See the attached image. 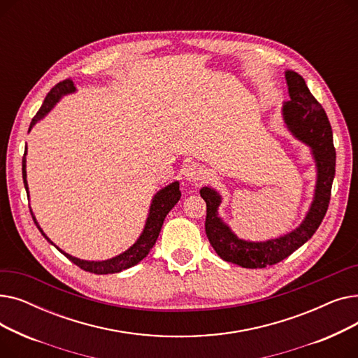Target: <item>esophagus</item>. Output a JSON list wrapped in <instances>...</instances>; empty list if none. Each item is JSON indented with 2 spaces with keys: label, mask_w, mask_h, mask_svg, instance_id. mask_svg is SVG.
<instances>
[{
  "label": "esophagus",
  "mask_w": 358,
  "mask_h": 358,
  "mask_svg": "<svg viewBox=\"0 0 358 358\" xmlns=\"http://www.w3.org/2000/svg\"><path fill=\"white\" fill-rule=\"evenodd\" d=\"M184 176H185V180H189L192 182H200L206 178V173L201 165L199 164H192L185 168L184 171Z\"/></svg>",
  "instance_id": "esophagus-1"
}]
</instances>
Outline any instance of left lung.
Masks as SVG:
<instances>
[{
    "instance_id": "8db88e82",
    "label": "left lung",
    "mask_w": 358,
    "mask_h": 358,
    "mask_svg": "<svg viewBox=\"0 0 358 358\" xmlns=\"http://www.w3.org/2000/svg\"><path fill=\"white\" fill-rule=\"evenodd\" d=\"M290 100L285 104V119L290 130L312 149L317 165V184L315 200L302 224L293 232L267 242H247L238 239L231 229L217 217L219 194L203 187L200 196L206 201V235L217 255L243 268H264L283 261L313 236L324 220L331 200V189L335 176V148L332 129L327 113L309 91L305 80L297 72L287 71Z\"/></svg>"
}]
</instances>
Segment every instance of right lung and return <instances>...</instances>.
I'll list each match as a JSON object with an SVG mask.
<instances>
[{
    "mask_svg": "<svg viewBox=\"0 0 358 358\" xmlns=\"http://www.w3.org/2000/svg\"><path fill=\"white\" fill-rule=\"evenodd\" d=\"M72 91H75L72 80H64V81L56 84L48 92V96H46L45 101H43L42 107L39 108V111L36 113V116L31 119L29 130L33 127V124L37 120L42 119L46 115V113L55 106L56 101H58L64 96V94H68V92H72ZM26 152H27V148L24 150V155H23V161L22 162H23V181H24L26 192L29 193V190H27V181H26ZM180 197H181V192H180V184L177 181L173 182V184H169L168 187H165V189H162L159 193H157L154 200H152V204H150L149 216H148L145 229H143L141 238L134 243V247H130L127 251H124L123 254H120V255H117L115 258L107 259V261H99V262L97 261H84V259H78V258H75L72 255L65 254L58 247H56V248H58L69 261H72L75 266H78L81 270L88 271V273H94V274H115V273H119L122 270H126V268H129L131 266L138 264L141 259H143L148 255L150 248L155 245V242H157L158 235H159L161 228H162V223L165 220V216L177 204ZM30 213H31V210H30ZM31 217H33V220L36 223L37 229H39L42 232V235L50 242V239L43 234V231L41 229L39 224H37L33 213H31Z\"/></svg>",
    "mask_w": 358,
    "mask_h": 358,
    "instance_id": "add662e5",
    "label": "right lung"
}]
</instances>
